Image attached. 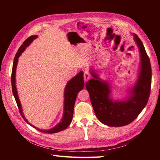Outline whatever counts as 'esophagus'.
<instances>
[{
    "label": "esophagus",
    "mask_w": 160,
    "mask_h": 160,
    "mask_svg": "<svg viewBox=\"0 0 160 160\" xmlns=\"http://www.w3.org/2000/svg\"><path fill=\"white\" fill-rule=\"evenodd\" d=\"M83 77H84V81H88L91 77V75L89 74V72L88 71H85L84 72V75H83Z\"/></svg>",
    "instance_id": "1"
}]
</instances>
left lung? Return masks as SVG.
Here are the masks:
<instances>
[{"label":"left lung","mask_w":160,"mask_h":160,"mask_svg":"<svg viewBox=\"0 0 160 160\" xmlns=\"http://www.w3.org/2000/svg\"><path fill=\"white\" fill-rule=\"evenodd\" d=\"M133 35L139 47L141 65L138 81L131 89L129 98L124 101H113L109 98V85L101 81L93 71L91 72L94 78L87 82L85 85L97 118L109 126H125L133 122L149 99L152 85L151 64L142 41L135 34Z\"/></svg>","instance_id":"8db88e82"}]
</instances>
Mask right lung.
<instances>
[{
    "label": "right lung",
    "instance_id": "obj_1",
    "mask_svg": "<svg viewBox=\"0 0 160 160\" xmlns=\"http://www.w3.org/2000/svg\"><path fill=\"white\" fill-rule=\"evenodd\" d=\"M37 38V35H32L28 37V38L24 41L22 45L19 48L18 52L14 57L13 65H12V74H11V84H12V93L14 97V99L16 100V102L18 106V108L19 109V112H20L21 116L24 120L28 123L31 125L32 128L39 131L42 133H55L61 132V131L65 129L67 127L69 126L70 123L72 122V115H73V109H74V105L75 103V100L77 98V95L78 94L79 92L83 89L84 87V81H83V72L80 71L78 74L75 76L73 78H72L67 83L66 88L65 89L64 93V112L63 116L61 119L59 123H58L56 126L50 129L47 130H43L37 128L36 127L32 125L25 118L23 115L21 104L20 102V100L18 99L17 91L16 88V83H15V73H16V68L18 62V59L20 55L22 54V52L25 51V48L30 45V43L34 40Z\"/></svg>",
    "mask_w": 160,
    "mask_h": 160
}]
</instances>
